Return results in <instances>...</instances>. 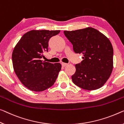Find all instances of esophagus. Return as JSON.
<instances>
[{"label": "esophagus", "instance_id": "esophagus-1", "mask_svg": "<svg viewBox=\"0 0 124 124\" xmlns=\"http://www.w3.org/2000/svg\"><path fill=\"white\" fill-rule=\"evenodd\" d=\"M68 64L67 63H65V62H62V65L63 66V67H64V66H65L66 65H68Z\"/></svg>", "mask_w": 124, "mask_h": 124}]
</instances>
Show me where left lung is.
I'll return each mask as SVG.
<instances>
[{
	"label": "left lung",
	"mask_w": 124,
	"mask_h": 124,
	"mask_svg": "<svg viewBox=\"0 0 124 124\" xmlns=\"http://www.w3.org/2000/svg\"><path fill=\"white\" fill-rule=\"evenodd\" d=\"M64 33L73 44L74 52L83 54V60L75 65V73L71 77L74 84L84 90L100 88L113 69V47L109 39L91 27Z\"/></svg>",
	"instance_id": "8db88e82"
}]
</instances>
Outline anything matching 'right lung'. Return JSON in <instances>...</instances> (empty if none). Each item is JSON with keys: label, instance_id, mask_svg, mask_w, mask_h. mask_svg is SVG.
<instances>
[{"label": "right lung", "instance_id": "add662e5", "mask_svg": "<svg viewBox=\"0 0 124 124\" xmlns=\"http://www.w3.org/2000/svg\"><path fill=\"white\" fill-rule=\"evenodd\" d=\"M60 30H33L24 34L12 53L14 70L25 86L33 91H42L53 86L62 65L41 59L48 51L49 40Z\"/></svg>", "mask_w": 124, "mask_h": 124}]
</instances>
